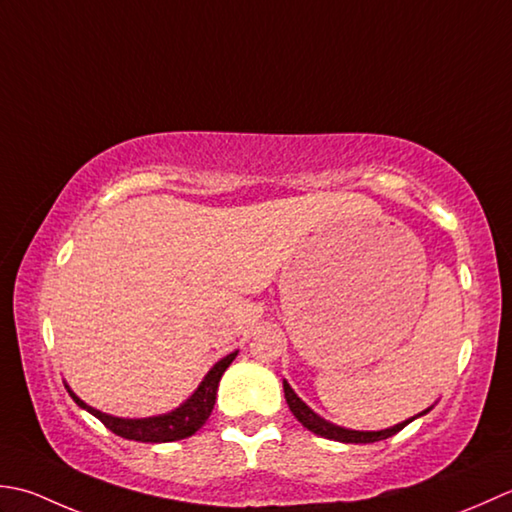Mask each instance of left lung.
Listing matches in <instances>:
<instances>
[{
    "mask_svg": "<svg viewBox=\"0 0 512 512\" xmlns=\"http://www.w3.org/2000/svg\"><path fill=\"white\" fill-rule=\"evenodd\" d=\"M283 389H285V400L289 404V411L296 415V420L305 426V429H309L311 433H316L320 437H327V440H336V442H344V444H371V442L387 440V437L400 433L406 424L415 420V417L426 415L431 411V409H426L422 413H417L415 417H411V420H404V422L395 424V426H391V429H384V431H351V429H342V426L331 424L325 420V417H320L318 413L311 411L309 406L294 393V389L289 387L287 380H283Z\"/></svg>",
    "mask_w": 512,
    "mask_h": 512,
    "instance_id": "1",
    "label": "left lung"
}]
</instances>
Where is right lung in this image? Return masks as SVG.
Returning a JSON list of instances; mask_svg holds the SVG:
<instances>
[{"instance_id": "obj_1", "label": "right lung", "mask_w": 512, "mask_h": 512, "mask_svg": "<svg viewBox=\"0 0 512 512\" xmlns=\"http://www.w3.org/2000/svg\"><path fill=\"white\" fill-rule=\"evenodd\" d=\"M238 356V351L229 353L223 360H218L214 367L207 371L203 382L198 384V389L187 398L179 409H174L170 413L163 415H154V417H141V420H128V417H114L108 413H101L97 409H92L83 400H79L75 393H70V398L75 400L81 409H86L106 424V429H110L114 435H121L125 440H134V442H150V444H159V442H176V440H185V437L194 435L201 426L207 422L210 417L214 402H216V391H218V382H221L225 369L234 362Z\"/></svg>"}]
</instances>
